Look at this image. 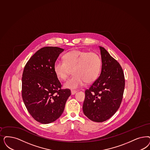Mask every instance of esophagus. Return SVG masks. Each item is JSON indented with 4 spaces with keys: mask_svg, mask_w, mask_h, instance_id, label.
<instances>
[{
    "mask_svg": "<svg viewBox=\"0 0 150 150\" xmlns=\"http://www.w3.org/2000/svg\"><path fill=\"white\" fill-rule=\"evenodd\" d=\"M76 92H77V91L74 90H71V95H74V94H75V93H76Z\"/></svg>",
    "mask_w": 150,
    "mask_h": 150,
    "instance_id": "obj_1",
    "label": "esophagus"
}]
</instances>
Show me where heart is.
I'll use <instances>...</instances> for the list:
<instances>
[{
	"instance_id": "heart-1",
	"label": "heart",
	"mask_w": 150,
	"mask_h": 150,
	"mask_svg": "<svg viewBox=\"0 0 150 150\" xmlns=\"http://www.w3.org/2000/svg\"><path fill=\"white\" fill-rule=\"evenodd\" d=\"M102 66L101 57L96 52L74 50L63 56V61H56L53 70L61 80H65L72 70L74 74L64 84L65 88H76L85 82H94L100 75Z\"/></svg>"
}]
</instances>
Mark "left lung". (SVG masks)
I'll list each match as a JSON object with an SVG mask.
<instances>
[{
    "instance_id": "1",
    "label": "left lung",
    "mask_w": 150,
    "mask_h": 150,
    "mask_svg": "<svg viewBox=\"0 0 150 150\" xmlns=\"http://www.w3.org/2000/svg\"><path fill=\"white\" fill-rule=\"evenodd\" d=\"M101 72L88 89L85 91L83 114L91 121L101 122L112 116L121 103L125 77L119 62L103 47H99Z\"/></svg>"
}]
</instances>
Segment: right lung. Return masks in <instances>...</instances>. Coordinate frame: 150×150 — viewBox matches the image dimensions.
<instances>
[{
  "mask_svg": "<svg viewBox=\"0 0 150 150\" xmlns=\"http://www.w3.org/2000/svg\"><path fill=\"white\" fill-rule=\"evenodd\" d=\"M64 50L58 47L41 48L24 69L22 98L29 114L41 124H49L60 117L71 95L69 89L61 88L62 84L53 70Z\"/></svg>",
  "mask_w": 150,
  "mask_h": 150,
  "instance_id": "obj_1",
  "label": "right lung"
}]
</instances>
